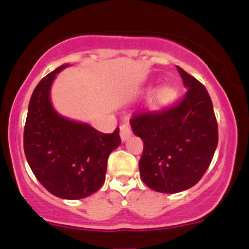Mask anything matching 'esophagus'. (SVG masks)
<instances>
[{"mask_svg": "<svg viewBox=\"0 0 249 249\" xmlns=\"http://www.w3.org/2000/svg\"><path fill=\"white\" fill-rule=\"evenodd\" d=\"M131 134H132L131 126H130L127 123H125V124H123L122 126H120V137H122L123 142L126 141V140L131 136Z\"/></svg>", "mask_w": 249, "mask_h": 249, "instance_id": "obj_1", "label": "esophagus"}]
</instances>
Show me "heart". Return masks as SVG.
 <instances>
[{"label":"heart","instance_id":"1","mask_svg":"<svg viewBox=\"0 0 249 249\" xmlns=\"http://www.w3.org/2000/svg\"><path fill=\"white\" fill-rule=\"evenodd\" d=\"M171 95H173V92H171L170 89L164 88L157 92L156 98H154V100H156V102L159 103V105H163V103H166L170 101Z\"/></svg>","mask_w":249,"mask_h":249}]
</instances>
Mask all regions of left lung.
Wrapping results in <instances>:
<instances>
[{"instance_id":"8db88e82","label":"left lung","mask_w":249,"mask_h":249,"mask_svg":"<svg viewBox=\"0 0 249 249\" xmlns=\"http://www.w3.org/2000/svg\"><path fill=\"white\" fill-rule=\"evenodd\" d=\"M187 89L182 100L159 112H136L132 131L143 141L140 175L149 189L176 194L196 185L218 146V123L207 89L178 67Z\"/></svg>"}]
</instances>
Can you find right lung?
I'll return each mask as SVG.
<instances>
[{
  "label": "right lung",
  "instance_id": "1",
  "mask_svg": "<svg viewBox=\"0 0 249 249\" xmlns=\"http://www.w3.org/2000/svg\"><path fill=\"white\" fill-rule=\"evenodd\" d=\"M60 66L34 90L24 127L26 160L41 185L54 196L81 199L102 187L110 152L120 144L119 127L103 134L89 124L58 114L50 98Z\"/></svg>",
  "mask_w": 249,
  "mask_h": 249
}]
</instances>
